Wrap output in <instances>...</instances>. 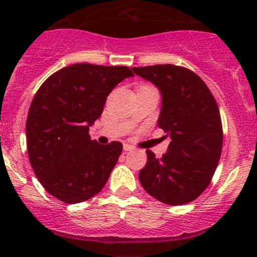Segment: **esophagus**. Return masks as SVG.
I'll return each instance as SVG.
<instances>
[{"label": "esophagus", "instance_id": "1", "mask_svg": "<svg viewBox=\"0 0 257 257\" xmlns=\"http://www.w3.org/2000/svg\"><path fill=\"white\" fill-rule=\"evenodd\" d=\"M123 150H124L125 152H128V151H132V150H134V146L129 145V144H124V145H123Z\"/></svg>", "mask_w": 257, "mask_h": 257}]
</instances>
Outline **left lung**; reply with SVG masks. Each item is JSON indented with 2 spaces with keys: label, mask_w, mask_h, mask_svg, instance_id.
Segmentation results:
<instances>
[{
  "label": "left lung",
  "mask_w": 257,
  "mask_h": 257,
  "mask_svg": "<svg viewBox=\"0 0 257 257\" xmlns=\"http://www.w3.org/2000/svg\"><path fill=\"white\" fill-rule=\"evenodd\" d=\"M161 91L157 124L170 137L162 158L147 150L139 180L149 194L169 205L192 202L210 184L222 149L220 111L198 75L172 64L133 67Z\"/></svg>",
  "instance_id": "obj_1"
}]
</instances>
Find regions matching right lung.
Instances as JSON below:
<instances>
[{
    "label": "right lung",
    "mask_w": 257,
    "mask_h": 257,
    "mask_svg": "<svg viewBox=\"0 0 257 257\" xmlns=\"http://www.w3.org/2000/svg\"><path fill=\"white\" fill-rule=\"evenodd\" d=\"M133 76L126 66L73 64L49 76L35 94L26 120L29 159L55 198L75 204L104 188L123 145H100L88 132L112 89Z\"/></svg>",
    "instance_id": "1"
}]
</instances>
